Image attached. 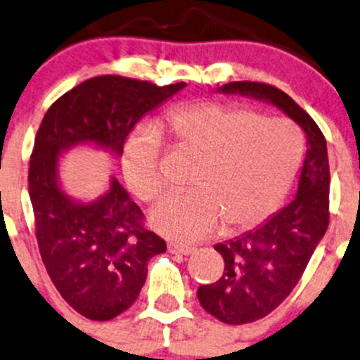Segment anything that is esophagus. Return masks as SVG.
I'll return each mask as SVG.
<instances>
[{"mask_svg": "<svg viewBox=\"0 0 360 360\" xmlns=\"http://www.w3.org/2000/svg\"><path fill=\"white\" fill-rule=\"evenodd\" d=\"M169 252L179 253V255H190V253L195 252V247H190V245H181V243H169Z\"/></svg>", "mask_w": 360, "mask_h": 360, "instance_id": "1", "label": "esophagus"}]
</instances>
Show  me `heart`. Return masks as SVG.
<instances>
[{
  "label": "heart",
  "instance_id": "b5f03b06",
  "mask_svg": "<svg viewBox=\"0 0 360 360\" xmlns=\"http://www.w3.org/2000/svg\"><path fill=\"white\" fill-rule=\"evenodd\" d=\"M165 127L179 145L202 153L195 188L169 193L151 212V226L174 240H202L222 221L229 229L259 226L279 209L300 169L302 134L283 117L207 100L172 108ZM122 169L138 198H158L165 177L160 134L153 126L131 136Z\"/></svg>",
  "mask_w": 360,
  "mask_h": 360
}]
</instances>
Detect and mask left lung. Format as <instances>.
Segmentation results:
<instances>
[{
	"label": "left lung",
	"mask_w": 360,
	"mask_h": 360,
	"mask_svg": "<svg viewBox=\"0 0 360 360\" xmlns=\"http://www.w3.org/2000/svg\"><path fill=\"white\" fill-rule=\"evenodd\" d=\"M222 93H240L274 103L307 136V155L293 202L240 238L215 245L224 272L196 291L200 305L226 324H247L271 314L300 281L330 224V164L326 138L300 105L266 82L236 81Z\"/></svg>",
	"instance_id": "8db88e82"
}]
</instances>
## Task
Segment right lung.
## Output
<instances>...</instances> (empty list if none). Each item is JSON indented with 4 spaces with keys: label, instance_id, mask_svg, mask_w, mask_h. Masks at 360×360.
Wrapping results in <instances>:
<instances>
[{
    "label": "right lung",
    "instance_id": "right-lung-1",
    "mask_svg": "<svg viewBox=\"0 0 360 360\" xmlns=\"http://www.w3.org/2000/svg\"><path fill=\"white\" fill-rule=\"evenodd\" d=\"M98 75L67 91L44 113L29 162V196L41 259L63 300L91 321L126 312L146 281L148 260L167 245L145 228V215L113 177L110 191L75 203L56 179V158L79 143L122 155L145 113L184 88Z\"/></svg>",
    "mask_w": 360,
    "mask_h": 360
}]
</instances>
